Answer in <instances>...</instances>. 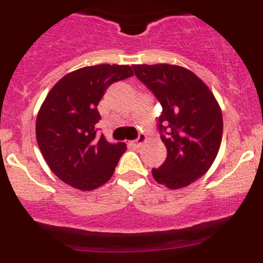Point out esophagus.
Here are the masks:
<instances>
[{
  "instance_id": "34e87169",
  "label": "esophagus",
  "mask_w": 263,
  "mask_h": 263,
  "mask_svg": "<svg viewBox=\"0 0 263 263\" xmlns=\"http://www.w3.org/2000/svg\"><path fill=\"white\" fill-rule=\"evenodd\" d=\"M145 141H146V136H145L144 134H139L137 139L134 140V141L129 142V144H131L132 146H135V147H140L142 144H144Z\"/></svg>"
}]
</instances>
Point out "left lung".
Here are the masks:
<instances>
[{"instance_id":"8db88e82","label":"left lung","mask_w":263,"mask_h":263,"mask_svg":"<svg viewBox=\"0 0 263 263\" xmlns=\"http://www.w3.org/2000/svg\"><path fill=\"white\" fill-rule=\"evenodd\" d=\"M135 75L155 95L163 112L158 129L166 159L151 171L171 190L202 177L214 163L222 137V115L205 82L174 65H134Z\"/></svg>"}]
</instances>
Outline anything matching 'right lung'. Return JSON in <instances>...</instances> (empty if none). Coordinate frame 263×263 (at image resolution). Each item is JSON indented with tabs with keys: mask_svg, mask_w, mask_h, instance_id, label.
<instances>
[{
	"mask_svg": "<svg viewBox=\"0 0 263 263\" xmlns=\"http://www.w3.org/2000/svg\"><path fill=\"white\" fill-rule=\"evenodd\" d=\"M132 75L129 66H90L63 76L48 92L36 117V141L66 184L91 191L113 176L127 145L98 134V104L110 85Z\"/></svg>",
	"mask_w": 263,
	"mask_h": 263,
	"instance_id": "obj_1",
	"label": "right lung"
}]
</instances>
